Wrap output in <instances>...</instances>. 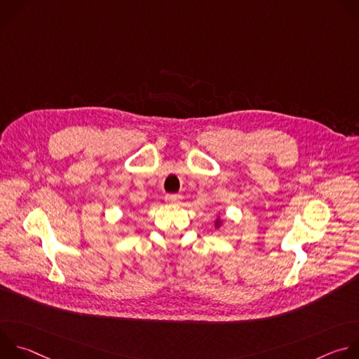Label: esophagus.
Segmentation results:
<instances>
[{
  "label": "esophagus",
  "mask_w": 359,
  "mask_h": 359,
  "mask_svg": "<svg viewBox=\"0 0 359 359\" xmlns=\"http://www.w3.org/2000/svg\"><path fill=\"white\" fill-rule=\"evenodd\" d=\"M165 198H166V201L170 203V204H179L180 200H182V196H180V194H173V193H170V194H166Z\"/></svg>",
  "instance_id": "34e87169"
}]
</instances>
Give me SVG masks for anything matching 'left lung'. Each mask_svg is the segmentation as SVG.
<instances>
[{"mask_svg": "<svg viewBox=\"0 0 359 359\" xmlns=\"http://www.w3.org/2000/svg\"><path fill=\"white\" fill-rule=\"evenodd\" d=\"M219 224H220V222H219V220H217V223H216V226H217V227H219Z\"/></svg>", "mask_w": 359, "mask_h": 359, "instance_id": "8db88e82", "label": "left lung"}]
</instances>
